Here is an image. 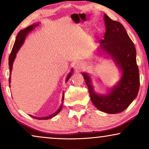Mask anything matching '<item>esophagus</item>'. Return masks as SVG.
I'll use <instances>...</instances> for the list:
<instances>
[{"instance_id": "34e87169", "label": "esophagus", "mask_w": 149, "mask_h": 149, "mask_svg": "<svg viewBox=\"0 0 149 149\" xmlns=\"http://www.w3.org/2000/svg\"><path fill=\"white\" fill-rule=\"evenodd\" d=\"M82 67H83L82 63L79 62L75 63L74 66V68L75 70H76V71H79L81 68H82Z\"/></svg>"}]
</instances>
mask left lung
Masks as SVG:
<instances>
[{
    "label": "left lung",
    "instance_id": "left-lung-1",
    "mask_svg": "<svg viewBox=\"0 0 149 149\" xmlns=\"http://www.w3.org/2000/svg\"><path fill=\"white\" fill-rule=\"evenodd\" d=\"M104 21L106 32L97 52L113 60L121 72V77L119 82L105 93H97L91 84L90 75L87 72H82V75L95 107L104 113L116 114L127 109L137 96L140 87L139 70L134 44L123 25L106 14Z\"/></svg>",
    "mask_w": 149,
    "mask_h": 149
}]
</instances>
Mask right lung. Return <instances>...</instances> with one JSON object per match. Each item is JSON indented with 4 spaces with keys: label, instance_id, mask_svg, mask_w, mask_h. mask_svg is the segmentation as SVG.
Returning a JSON list of instances; mask_svg holds the SVG:
<instances>
[{
    "label": "right lung",
    "instance_id": "1",
    "mask_svg": "<svg viewBox=\"0 0 149 149\" xmlns=\"http://www.w3.org/2000/svg\"><path fill=\"white\" fill-rule=\"evenodd\" d=\"M38 25H39V24H33V25L29 26L28 27L25 28V29L20 30V32H19V33H18V34L17 35V37H16L15 43H14V45L13 47V49H12L11 53V54H10L9 58V70H10V71H9V84H10V83H11V70H12V68H13V62H14V60H15V59L16 58V54H17L18 51L19 50V49L21 48L22 45L24 44V40H25L26 37L27 36L28 33L31 32L34 28L36 27V26H38ZM72 72H73V69L72 68V69H71V70H70V72L69 73L68 75H67V77L66 79V82H67V81H68V79L70 78V77L72 76ZM9 87H11V85H9ZM64 92H63L62 99V104H61L60 107H59V109L57 110V111L55 112L54 113L52 114L51 115H49V116H47V117H34V116L31 115H30V116L31 117L34 118V119H39V120H47V119H52V118L55 117V116H56V115H58V114L61 111V110H62V105H63V101H64Z\"/></svg>",
    "mask_w": 149,
    "mask_h": 149
}]
</instances>
